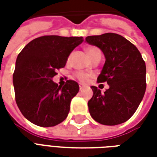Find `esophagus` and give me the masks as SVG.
Segmentation results:
<instances>
[{"mask_svg":"<svg viewBox=\"0 0 157 157\" xmlns=\"http://www.w3.org/2000/svg\"><path fill=\"white\" fill-rule=\"evenodd\" d=\"M79 87H80V90H82V89L84 88V86L82 85V84H80V85H79Z\"/></svg>","mask_w":157,"mask_h":157,"instance_id":"obj_1","label":"esophagus"}]
</instances>
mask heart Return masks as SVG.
<instances>
[{
  "label": "heart",
  "mask_w": 157,
  "mask_h": 157,
  "mask_svg": "<svg viewBox=\"0 0 157 157\" xmlns=\"http://www.w3.org/2000/svg\"><path fill=\"white\" fill-rule=\"evenodd\" d=\"M86 54H87V55H88L90 59H92V57H93L96 54L100 53L98 48H96V47H88V48H86ZM76 76H77V78L82 82H86L89 78V75L85 74V73H81V72H80V73H77V74H76Z\"/></svg>",
  "instance_id": "1"
}]
</instances>
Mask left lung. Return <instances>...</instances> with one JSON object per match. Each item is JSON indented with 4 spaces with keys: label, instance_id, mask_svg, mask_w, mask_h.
<instances>
[{
    "label": "left lung",
    "instance_id": "8db88e82",
    "mask_svg": "<svg viewBox=\"0 0 157 157\" xmlns=\"http://www.w3.org/2000/svg\"><path fill=\"white\" fill-rule=\"evenodd\" d=\"M86 42L103 53L105 63L98 82H107L109 86L104 93L91 86L93 96L88 102L89 113L102 124L124 123L135 113L145 95L146 67L141 54L128 39L117 33L88 36Z\"/></svg>",
    "mask_w": 157,
    "mask_h": 157
}]
</instances>
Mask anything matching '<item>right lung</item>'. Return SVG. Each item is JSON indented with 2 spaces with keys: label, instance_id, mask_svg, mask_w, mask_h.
<instances>
[{
  "label": "right lung",
  "instance_id": "obj_1",
  "mask_svg": "<svg viewBox=\"0 0 157 157\" xmlns=\"http://www.w3.org/2000/svg\"><path fill=\"white\" fill-rule=\"evenodd\" d=\"M83 41V37L43 36L29 42L19 53L13 86L17 107L29 121L52 127L68 116L71 101L79 92L78 83L69 80L60 86L52 79Z\"/></svg>",
  "mask_w": 157,
  "mask_h": 157
}]
</instances>
